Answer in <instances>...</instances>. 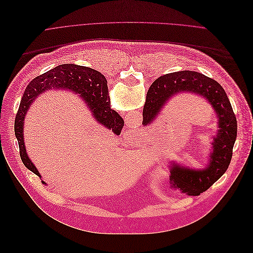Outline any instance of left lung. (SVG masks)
<instances>
[{"instance_id": "obj_1", "label": "left lung", "mask_w": 253, "mask_h": 253, "mask_svg": "<svg viewBox=\"0 0 253 253\" xmlns=\"http://www.w3.org/2000/svg\"><path fill=\"white\" fill-rule=\"evenodd\" d=\"M187 91L208 100L217 115L219 128L212 142L213 152L208 167L194 170L173 165L170 170L171 188L196 196L208 190L227 171L236 139L237 124L231 103L218 82L201 73L182 71L160 76L153 82L143 106V126L152 124L173 96Z\"/></svg>"}]
</instances>
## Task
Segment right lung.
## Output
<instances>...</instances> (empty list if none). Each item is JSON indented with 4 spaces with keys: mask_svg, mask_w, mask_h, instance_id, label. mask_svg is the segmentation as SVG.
Listing matches in <instances>:
<instances>
[{
    "mask_svg": "<svg viewBox=\"0 0 253 253\" xmlns=\"http://www.w3.org/2000/svg\"><path fill=\"white\" fill-rule=\"evenodd\" d=\"M50 88L70 89L79 94L89 106L93 117H95L99 124L111 129L114 134L119 135L125 125L120 115L111 109L110 98L108 96V81L98 71L76 64H62L38 76L32 82H29L23 94L14 120V135L19 142L20 156L23 164L39 177H41L40 173L38 172L26 153L23 129H24L25 115L30 104L33 103L35 98ZM42 183L46 185L43 180Z\"/></svg>",
    "mask_w": 253,
    "mask_h": 253,
    "instance_id": "obj_1",
    "label": "right lung"
}]
</instances>
